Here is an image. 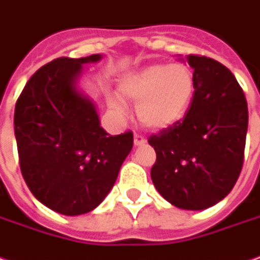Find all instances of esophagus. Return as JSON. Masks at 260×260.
<instances>
[{"label":"esophagus","instance_id":"34e87169","mask_svg":"<svg viewBox=\"0 0 260 260\" xmlns=\"http://www.w3.org/2000/svg\"><path fill=\"white\" fill-rule=\"evenodd\" d=\"M146 143V139L142 134H134V146H143Z\"/></svg>","mask_w":260,"mask_h":260}]
</instances>
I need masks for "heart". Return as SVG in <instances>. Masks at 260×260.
<instances>
[{"mask_svg": "<svg viewBox=\"0 0 260 260\" xmlns=\"http://www.w3.org/2000/svg\"><path fill=\"white\" fill-rule=\"evenodd\" d=\"M118 93L137 103V114L144 126L166 128L186 114L194 94V76L184 64H153L127 74L118 83ZM109 106L118 114L126 107L116 95Z\"/></svg>", "mask_w": 260, "mask_h": 260, "instance_id": "obj_1", "label": "heart"}]
</instances>
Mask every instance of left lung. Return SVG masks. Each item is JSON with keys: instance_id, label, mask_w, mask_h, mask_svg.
Here are the masks:
<instances>
[{"instance_id": "obj_1", "label": "left lung", "mask_w": 260, "mask_h": 260, "mask_svg": "<svg viewBox=\"0 0 260 260\" xmlns=\"http://www.w3.org/2000/svg\"><path fill=\"white\" fill-rule=\"evenodd\" d=\"M194 94L184 117L149 137L156 150L151 180L173 206L203 210L224 199L240 175L248 132V103L223 64L187 55Z\"/></svg>"}]
</instances>
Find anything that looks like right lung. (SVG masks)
Instances as JSON below:
<instances>
[{
    "mask_svg": "<svg viewBox=\"0 0 260 260\" xmlns=\"http://www.w3.org/2000/svg\"><path fill=\"white\" fill-rule=\"evenodd\" d=\"M100 58H55L32 74L15 104L22 177L37 200L61 215L99 206L133 147V133L110 136L94 103L78 90L83 64Z\"/></svg>",
    "mask_w": 260,
    "mask_h": 260,
    "instance_id": "right-lung-1",
    "label": "right lung"
}]
</instances>
